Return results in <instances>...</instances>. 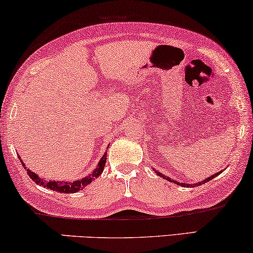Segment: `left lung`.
<instances>
[{
    "instance_id": "8db88e82",
    "label": "left lung",
    "mask_w": 253,
    "mask_h": 253,
    "mask_svg": "<svg viewBox=\"0 0 253 253\" xmlns=\"http://www.w3.org/2000/svg\"><path fill=\"white\" fill-rule=\"evenodd\" d=\"M152 169H153V168H152ZM153 170H154V169H153ZM154 171L157 172V175L160 176V177H164L165 179H167V181H169V182H174V183H176V184H177V185H182V186H184V188H185V186H186V188H189V186H190V188H195V186H199V185H202V184H204V183L209 182L210 179H212V178H214V177H216L217 175H220L221 172H222V171L215 172V174L212 175V176H210V177H207L206 179H204V181H202V182H197L196 184H186V183H178V182H176V181H174V179H171L170 177H168V176H165L164 174H161L160 171H157V170H154Z\"/></svg>"
}]
</instances>
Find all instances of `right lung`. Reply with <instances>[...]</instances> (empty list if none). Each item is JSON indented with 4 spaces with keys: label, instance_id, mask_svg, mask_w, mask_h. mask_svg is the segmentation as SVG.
Masks as SVG:
<instances>
[{
    "label": "right lung",
    "instance_id": "1",
    "mask_svg": "<svg viewBox=\"0 0 253 253\" xmlns=\"http://www.w3.org/2000/svg\"><path fill=\"white\" fill-rule=\"evenodd\" d=\"M18 158H19L20 162H22L23 167L26 169L27 175H29L30 178L32 179V181L36 182L37 184L43 186V188H48V189L53 190V191L60 192V193H75V192L81 191V190L84 189L86 185H88L89 183L93 181V179H95L96 177H99V176L102 174L103 169H105V165H106L107 152L105 153V155H103V157L100 159L98 166H96V168L92 171V174H89V175L86 176V177H83L82 179H78V181H74V182L46 181V179H42V178L40 177V176H38L36 172L31 171L30 169H27L25 164H24L22 159H20V157H18Z\"/></svg>",
    "mask_w": 253,
    "mask_h": 253
}]
</instances>
